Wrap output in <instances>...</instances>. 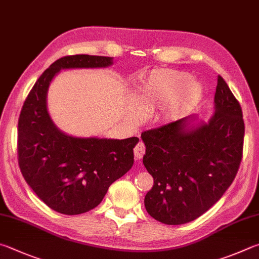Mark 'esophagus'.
Returning <instances> with one entry per match:
<instances>
[{
    "label": "esophagus",
    "mask_w": 259,
    "mask_h": 259,
    "mask_svg": "<svg viewBox=\"0 0 259 259\" xmlns=\"http://www.w3.org/2000/svg\"><path fill=\"white\" fill-rule=\"evenodd\" d=\"M145 150H146V147H145L144 143L139 142L137 145H136L135 148H134V153H135L136 159H140V158H142V157L144 156V155H145Z\"/></svg>",
    "instance_id": "34e87169"
}]
</instances>
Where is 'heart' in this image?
I'll return each mask as SVG.
<instances>
[{
	"label": "heart",
	"mask_w": 259,
	"mask_h": 259,
	"mask_svg": "<svg viewBox=\"0 0 259 259\" xmlns=\"http://www.w3.org/2000/svg\"><path fill=\"white\" fill-rule=\"evenodd\" d=\"M203 97L201 84L186 72L156 69L136 84L133 117L140 120L144 113L161 109L163 119L179 120L191 113Z\"/></svg>",
	"instance_id": "heart-1"
}]
</instances>
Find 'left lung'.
Listing matches in <instances>:
<instances>
[{
	"mask_svg": "<svg viewBox=\"0 0 259 259\" xmlns=\"http://www.w3.org/2000/svg\"><path fill=\"white\" fill-rule=\"evenodd\" d=\"M215 113L208 123L187 129V119L146 130L144 165L154 178L145 207L158 222L185 224L218 201L242 159L244 122L240 103L218 77Z\"/></svg>",
	"mask_w": 259,
	"mask_h": 259,
	"instance_id": "1",
	"label": "left lung"
}]
</instances>
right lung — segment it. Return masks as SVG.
<instances>
[{"label": "right lung", "instance_id": "1", "mask_svg": "<svg viewBox=\"0 0 259 259\" xmlns=\"http://www.w3.org/2000/svg\"><path fill=\"white\" fill-rule=\"evenodd\" d=\"M112 58L67 55L50 65L28 94L18 121V163L26 182L55 211L78 215L95 208L109 187L134 164L137 137L74 138L48 113L50 82L61 69L104 68Z\"/></svg>", "mask_w": 259, "mask_h": 259}]
</instances>
